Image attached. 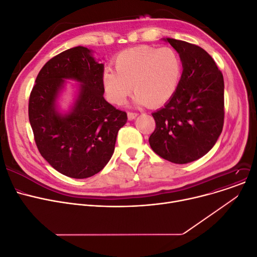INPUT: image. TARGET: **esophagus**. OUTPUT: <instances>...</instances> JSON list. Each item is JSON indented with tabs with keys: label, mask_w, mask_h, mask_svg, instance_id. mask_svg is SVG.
I'll list each match as a JSON object with an SVG mask.
<instances>
[{
	"label": "esophagus",
	"mask_w": 257,
	"mask_h": 257,
	"mask_svg": "<svg viewBox=\"0 0 257 257\" xmlns=\"http://www.w3.org/2000/svg\"><path fill=\"white\" fill-rule=\"evenodd\" d=\"M137 116H138L137 113H135V112H127V118H128V120H134Z\"/></svg>",
	"instance_id": "obj_1"
}]
</instances>
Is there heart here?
I'll list each match as a JSON object with an SVG mask.
<instances>
[{
  "label": "heart",
  "instance_id": "b5f03b06",
  "mask_svg": "<svg viewBox=\"0 0 257 257\" xmlns=\"http://www.w3.org/2000/svg\"><path fill=\"white\" fill-rule=\"evenodd\" d=\"M114 66L104 69L101 82L108 100L122 104L132 91L134 102L159 107L175 93L183 73V62L178 53L168 47L148 45L125 50L115 58Z\"/></svg>",
  "mask_w": 257,
  "mask_h": 257
}]
</instances>
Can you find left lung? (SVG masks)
Masks as SVG:
<instances>
[{"instance_id": "obj_1", "label": "left lung", "mask_w": 257, "mask_h": 257, "mask_svg": "<svg viewBox=\"0 0 257 257\" xmlns=\"http://www.w3.org/2000/svg\"><path fill=\"white\" fill-rule=\"evenodd\" d=\"M178 53L183 73L174 95L153 113L156 130L149 144L161 158L187 164L206 155L224 123V80L214 59L183 40L164 38Z\"/></svg>"}]
</instances>
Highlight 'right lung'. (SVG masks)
<instances>
[{
	"label": "right lung",
	"instance_id": "right-lung-1",
	"mask_svg": "<svg viewBox=\"0 0 257 257\" xmlns=\"http://www.w3.org/2000/svg\"><path fill=\"white\" fill-rule=\"evenodd\" d=\"M103 64L93 51L75 47L52 58L39 71L29 99V120L40 155L68 177L87 178L103 169L115 148L125 112L103 98ZM66 79L79 83L70 110L57 99Z\"/></svg>",
	"mask_w": 257,
	"mask_h": 257
}]
</instances>
